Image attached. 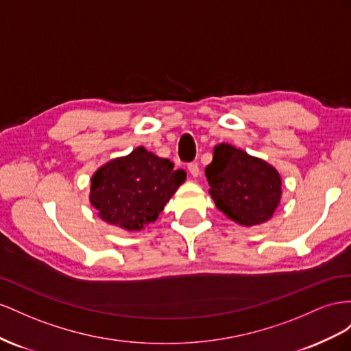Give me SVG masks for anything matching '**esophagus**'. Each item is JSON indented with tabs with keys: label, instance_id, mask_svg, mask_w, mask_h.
<instances>
[{
	"label": "esophagus",
	"instance_id": "34e87169",
	"mask_svg": "<svg viewBox=\"0 0 351 351\" xmlns=\"http://www.w3.org/2000/svg\"><path fill=\"white\" fill-rule=\"evenodd\" d=\"M188 172L191 173V176L197 178V176L199 175V167H198V165H197V163H189V165H188Z\"/></svg>",
	"mask_w": 351,
	"mask_h": 351
}]
</instances>
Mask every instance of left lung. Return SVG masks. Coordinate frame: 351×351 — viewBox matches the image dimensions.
Instances as JSON below:
<instances>
[{
	"mask_svg": "<svg viewBox=\"0 0 351 351\" xmlns=\"http://www.w3.org/2000/svg\"><path fill=\"white\" fill-rule=\"evenodd\" d=\"M206 178L216 207L238 225L267 222L281 202L282 181L278 170L234 145L215 147Z\"/></svg>",
	"mask_w": 351,
	"mask_h": 351,
	"instance_id": "left-lung-1",
	"label": "left lung"
}]
</instances>
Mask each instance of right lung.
<instances>
[{"label": "right lung", "mask_w": 351, "mask_h": 351, "mask_svg": "<svg viewBox=\"0 0 351 351\" xmlns=\"http://www.w3.org/2000/svg\"><path fill=\"white\" fill-rule=\"evenodd\" d=\"M185 178L184 170H175L170 160L138 147L97 170L89 202L104 222L126 231H141L162 213Z\"/></svg>", "instance_id": "1"}]
</instances>
